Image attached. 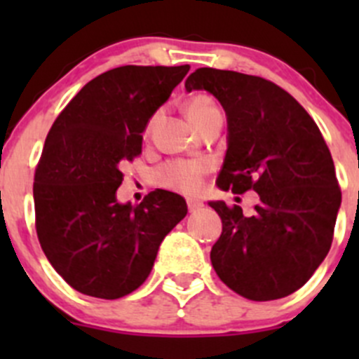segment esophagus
<instances>
[{
    "instance_id": "obj_1",
    "label": "esophagus",
    "mask_w": 359,
    "mask_h": 359,
    "mask_svg": "<svg viewBox=\"0 0 359 359\" xmlns=\"http://www.w3.org/2000/svg\"><path fill=\"white\" fill-rule=\"evenodd\" d=\"M201 206H203L201 201H198V200H187V208H189L191 213L198 212V210H200Z\"/></svg>"
}]
</instances>
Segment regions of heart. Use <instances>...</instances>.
Masks as SVG:
<instances>
[{"label":"heart","mask_w":359,"mask_h":359,"mask_svg":"<svg viewBox=\"0 0 359 359\" xmlns=\"http://www.w3.org/2000/svg\"><path fill=\"white\" fill-rule=\"evenodd\" d=\"M213 111H219L215 100L205 93L193 95L186 104V112L194 125L203 121ZM153 123V121H151ZM206 173V165L203 161H177L165 163L156 172V182L161 187L170 191H177L182 194H196L203 186V177Z\"/></svg>","instance_id":"b5f03b06"}]
</instances>
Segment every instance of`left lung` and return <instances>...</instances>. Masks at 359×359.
Wrapping results in <instances>:
<instances>
[{"mask_svg":"<svg viewBox=\"0 0 359 359\" xmlns=\"http://www.w3.org/2000/svg\"><path fill=\"white\" fill-rule=\"evenodd\" d=\"M186 90H206L226 111L220 189L259 194L250 217L210 201L222 220L210 252L217 276L257 302L290 295L327 257L342 200L320 128L290 93L259 76L200 67Z\"/></svg>","mask_w":359,"mask_h":359,"instance_id":"1","label":"left lung"}]
</instances>
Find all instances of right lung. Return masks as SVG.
Returning a JSON list of instances; mask_svg holds the SVG:
<instances>
[{
    "mask_svg": "<svg viewBox=\"0 0 359 359\" xmlns=\"http://www.w3.org/2000/svg\"><path fill=\"white\" fill-rule=\"evenodd\" d=\"M189 66H121L86 83L46 135L34 172L39 245L74 290L119 299L153 269L163 238L186 217L182 196L156 189L116 201L121 165L142 153L147 121Z\"/></svg>",
    "mask_w": 359,
    "mask_h": 359,
    "instance_id": "right-lung-1",
    "label": "right lung"
}]
</instances>
